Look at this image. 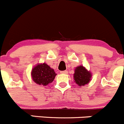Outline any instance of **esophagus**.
<instances>
[{
  "label": "esophagus",
  "instance_id": "1",
  "mask_svg": "<svg viewBox=\"0 0 124 124\" xmlns=\"http://www.w3.org/2000/svg\"><path fill=\"white\" fill-rule=\"evenodd\" d=\"M60 72L61 73V74H67L68 73V70H63V71H61Z\"/></svg>",
  "mask_w": 124,
  "mask_h": 124
}]
</instances>
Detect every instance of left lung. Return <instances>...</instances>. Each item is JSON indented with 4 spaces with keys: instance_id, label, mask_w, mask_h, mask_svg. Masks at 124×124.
Here are the masks:
<instances>
[{
    "instance_id": "obj_1",
    "label": "left lung",
    "mask_w": 124,
    "mask_h": 124,
    "mask_svg": "<svg viewBox=\"0 0 124 124\" xmlns=\"http://www.w3.org/2000/svg\"><path fill=\"white\" fill-rule=\"evenodd\" d=\"M91 74L82 66L77 67L75 69L74 78L78 86H84L90 81Z\"/></svg>"
}]
</instances>
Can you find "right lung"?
I'll return each mask as SVG.
<instances>
[{
    "label": "right lung",
    "mask_w": 124,
    "mask_h": 124,
    "mask_svg": "<svg viewBox=\"0 0 124 124\" xmlns=\"http://www.w3.org/2000/svg\"><path fill=\"white\" fill-rule=\"evenodd\" d=\"M56 74L46 63L38 64L31 71L33 80L38 85L46 86L54 81Z\"/></svg>",
    "instance_id": "obj_1"
}]
</instances>
